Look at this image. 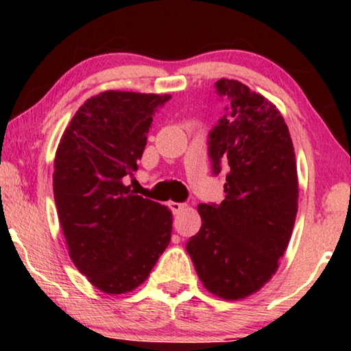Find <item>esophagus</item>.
Instances as JSON below:
<instances>
[{
  "instance_id": "esophagus-1",
  "label": "esophagus",
  "mask_w": 351,
  "mask_h": 351,
  "mask_svg": "<svg viewBox=\"0 0 351 351\" xmlns=\"http://www.w3.org/2000/svg\"><path fill=\"white\" fill-rule=\"evenodd\" d=\"M167 206H169V209H171L174 214H179L180 210L184 209V204H182V203H174V201H171V203H167Z\"/></svg>"
}]
</instances>
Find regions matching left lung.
<instances>
[{
  "instance_id": "8db88e82",
  "label": "left lung",
  "mask_w": 351,
  "mask_h": 351,
  "mask_svg": "<svg viewBox=\"0 0 351 351\" xmlns=\"http://www.w3.org/2000/svg\"><path fill=\"white\" fill-rule=\"evenodd\" d=\"M215 90L227 113L209 134L214 174L227 165L220 204H199V232L186 243L210 294L239 300L262 289L280 267L299 206L295 153L285 118L270 100L237 80Z\"/></svg>"
}]
</instances>
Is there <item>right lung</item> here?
<instances>
[{
    "instance_id": "right-lung-1",
    "label": "right lung",
    "mask_w": 351,
    "mask_h": 351,
    "mask_svg": "<svg viewBox=\"0 0 351 351\" xmlns=\"http://www.w3.org/2000/svg\"><path fill=\"white\" fill-rule=\"evenodd\" d=\"M169 99L105 90L81 105L57 147L52 184L70 258L105 294L141 286L171 241V209L124 184Z\"/></svg>"
}]
</instances>
